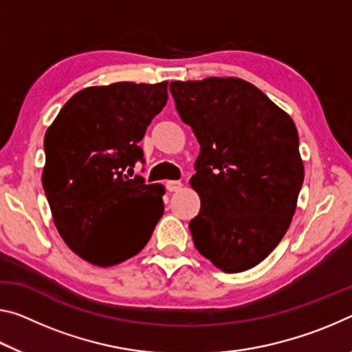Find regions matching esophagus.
I'll return each mask as SVG.
<instances>
[{
  "label": "esophagus",
  "mask_w": 352,
  "mask_h": 352,
  "mask_svg": "<svg viewBox=\"0 0 352 352\" xmlns=\"http://www.w3.org/2000/svg\"><path fill=\"white\" fill-rule=\"evenodd\" d=\"M183 188V183L182 182H177V180H169L166 182V189L169 192H175V191H180Z\"/></svg>",
  "instance_id": "esophagus-1"
}]
</instances>
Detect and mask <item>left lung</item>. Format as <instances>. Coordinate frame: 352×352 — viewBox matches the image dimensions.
<instances>
[{"instance_id": "obj_1", "label": "left lung", "mask_w": 352, "mask_h": 352, "mask_svg": "<svg viewBox=\"0 0 352 352\" xmlns=\"http://www.w3.org/2000/svg\"><path fill=\"white\" fill-rule=\"evenodd\" d=\"M182 120L200 144L191 186L194 246L224 272L263 261L282 241L304 182L296 125L241 78L172 81Z\"/></svg>"}]
</instances>
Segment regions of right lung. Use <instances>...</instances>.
Masks as SVG:
<instances>
[{
    "instance_id": "add662e5",
    "label": "right lung",
    "mask_w": 352,
    "mask_h": 352,
    "mask_svg": "<svg viewBox=\"0 0 352 352\" xmlns=\"http://www.w3.org/2000/svg\"><path fill=\"white\" fill-rule=\"evenodd\" d=\"M167 102V81L92 86L45 133V189L54 226L76 255L108 267L141 252L164 213V186L130 178L139 141Z\"/></svg>"
}]
</instances>
